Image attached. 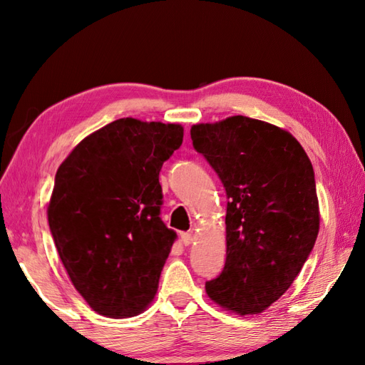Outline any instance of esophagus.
<instances>
[{
  "label": "esophagus",
  "instance_id": "1",
  "mask_svg": "<svg viewBox=\"0 0 365 365\" xmlns=\"http://www.w3.org/2000/svg\"><path fill=\"white\" fill-rule=\"evenodd\" d=\"M180 237H182V243H183L185 246L191 245L192 240H195V234H192V232H182Z\"/></svg>",
  "mask_w": 365,
  "mask_h": 365
}]
</instances>
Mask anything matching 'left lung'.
I'll use <instances>...</instances> for the list:
<instances>
[{
	"label": "left lung",
	"mask_w": 365,
	"mask_h": 365,
	"mask_svg": "<svg viewBox=\"0 0 365 365\" xmlns=\"http://www.w3.org/2000/svg\"><path fill=\"white\" fill-rule=\"evenodd\" d=\"M191 139L229 200L227 257L207 294L238 315L260 314L292 285L319 235L312 163L289 131L245 115L192 125Z\"/></svg>",
	"instance_id": "1"
}]
</instances>
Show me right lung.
Returning a JSON list of instances; mask_svg holds the SVG:
<instances>
[{
  "label": "right lung",
  "mask_w": 365,
  "mask_h": 365,
  "mask_svg": "<svg viewBox=\"0 0 365 365\" xmlns=\"http://www.w3.org/2000/svg\"><path fill=\"white\" fill-rule=\"evenodd\" d=\"M178 123L123 118L84 138L59 166L48 224L73 287L100 315L141 314L177 234L161 221L160 170Z\"/></svg>",
  "instance_id": "1"
}]
</instances>
